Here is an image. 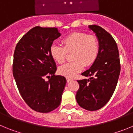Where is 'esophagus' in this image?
<instances>
[{
    "label": "esophagus",
    "mask_w": 133,
    "mask_h": 133,
    "mask_svg": "<svg viewBox=\"0 0 133 133\" xmlns=\"http://www.w3.org/2000/svg\"><path fill=\"white\" fill-rule=\"evenodd\" d=\"M71 81H72V78H66V81H67V83H69Z\"/></svg>",
    "instance_id": "esophagus-1"
}]
</instances>
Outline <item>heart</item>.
Returning <instances> with one entry per match:
<instances>
[{
  "mask_svg": "<svg viewBox=\"0 0 133 133\" xmlns=\"http://www.w3.org/2000/svg\"><path fill=\"white\" fill-rule=\"evenodd\" d=\"M63 46L54 43L50 46V54L56 63H64L66 52H72V62L66 63L58 69L61 75L66 77H74L84 66L92 65L97 60L99 52L97 38L85 32H73L63 40Z\"/></svg>",
  "mask_w": 133,
  "mask_h": 133,
  "instance_id": "heart-1",
  "label": "heart"
}]
</instances>
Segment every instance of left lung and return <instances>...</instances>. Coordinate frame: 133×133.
Segmentation results:
<instances>
[{"label": "left lung", "mask_w": 133, "mask_h": 133, "mask_svg": "<svg viewBox=\"0 0 133 133\" xmlns=\"http://www.w3.org/2000/svg\"><path fill=\"white\" fill-rule=\"evenodd\" d=\"M97 37L99 52L90 68L81 74L88 79L77 81L79 89L76 99L80 107L94 111L109 102L115 91L121 71L119 52L112 36L102 27L89 25Z\"/></svg>", "instance_id": "8db88e82"}]
</instances>
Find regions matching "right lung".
I'll return each mask as SVG.
<instances>
[{
	"label": "right lung",
	"mask_w": 133,
	"mask_h": 133,
	"mask_svg": "<svg viewBox=\"0 0 133 133\" xmlns=\"http://www.w3.org/2000/svg\"><path fill=\"white\" fill-rule=\"evenodd\" d=\"M56 28L35 26L21 38L14 53L12 72L21 97L32 109L46 113L61 104L66 80L55 73L50 48L61 36ZM48 78L49 81H45Z\"/></svg>",
	"instance_id": "add662e5"
}]
</instances>
